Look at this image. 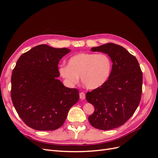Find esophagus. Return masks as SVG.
Segmentation results:
<instances>
[{
  "label": "esophagus",
  "instance_id": "34e87169",
  "mask_svg": "<svg viewBox=\"0 0 158 158\" xmlns=\"http://www.w3.org/2000/svg\"><path fill=\"white\" fill-rule=\"evenodd\" d=\"M80 98L81 99H84L85 98V95L84 92H80Z\"/></svg>",
  "mask_w": 158,
  "mask_h": 158
}]
</instances>
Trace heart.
I'll return each instance as SVG.
<instances>
[{
    "label": "heart",
    "mask_w": 158,
    "mask_h": 158,
    "mask_svg": "<svg viewBox=\"0 0 158 158\" xmlns=\"http://www.w3.org/2000/svg\"><path fill=\"white\" fill-rule=\"evenodd\" d=\"M111 70V60L107 55L81 52L71 56L68 65L60 66L59 72L68 85L75 84L80 76L85 87L94 89L105 84Z\"/></svg>",
    "instance_id": "1"
}]
</instances>
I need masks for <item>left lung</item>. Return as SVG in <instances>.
Segmentation results:
<instances>
[{"label": "left lung", "instance_id": "left-lung-1", "mask_svg": "<svg viewBox=\"0 0 158 158\" xmlns=\"http://www.w3.org/2000/svg\"><path fill=\"white\" fill-rule=\"evenodd\" d=\"M91 51L107 54L113 65L105 84L85 94L86 100L95 108L88 120L95 128L111 130L127 122L139 105L142 73L136 57L121 45L109 43Z\"/></svg>", "mask_w": 158, "mask_h": 158}]
</instances>
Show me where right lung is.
I'll list each match as a JSON object with an SVG mask.
<instances>
[{
  "label": "right lung",
  "mask_w": 158,
  "mask_h": 158,
  "mask_svg": "<svg viewBox=\"0 0 158 158\" xmlns=\"http://www.w3.org/2000/svg\"><path fill=\"white\" fill-rule=\"evenodd\" d=\"M67 48L45 44L33 47L17 60L11 78V98L26 125L37 131H54L64 123L69 109L79 100L77 89L57 79L59 60Z\"/></svg>",
  "instance_id": "obj_1"
}]
</instances>
